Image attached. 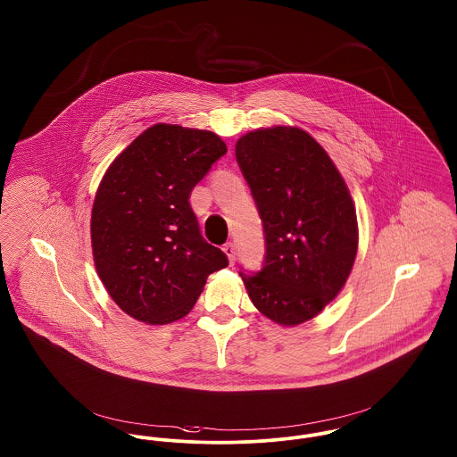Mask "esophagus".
<instances>
[{"label": "esophagus", "instance_id": "esophagus-1", "mask_svg": "<svg viewBox=\"0 0 457 457\" xmlns=\"http://www.w3.org/2000/svg\"><path fill=\"white\" fill-rule=\"evenodd\" d=\"M223 253L227 254V258H228V262H230V265L236 262V245H234V243H227L225 245H223Z\"/></svg>", "mask_w": 457, "mask_h": 457}]
</instances>
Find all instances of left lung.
Wrapping results in <instances>:
<instances>
[{"mask_svg": "<svg viewBox=\"0 0 457 457\" xmlns=\"http://www.w3.org/2000/svg\"><path fill=\"white\" fill-rule=\"evenodd\" d=\"M265 234L256 274L239 272L253 304L280 326L313 319L352 272L359 234L348 187L300 128L254 129L236 144Z\"/></svg>", "mask_w": 457, "mask_h": 457, "instance_id": "obj_1", "label": "left lung"}]
</instances>
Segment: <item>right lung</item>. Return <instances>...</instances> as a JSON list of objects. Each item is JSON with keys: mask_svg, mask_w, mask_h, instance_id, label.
I'll return each instance as SVG.
<instances>
[{"mask_svg": "<svg viewBox=\"0 0 457 457\" xmlns=\"http://www.w3.org/2000/svg\"><path fill=\"white\" fill-rule=\"evenodd\" d=\"M225 153L213 131L161 122L105 171L93 203V260L111 298L133 319L153 326L182 319L208 275L228 265L201 236L188 203Z\"/></svg>", "mask_w": 457, "mask_h": 457, "instance_id": "1", "label": "right lung"}]
</instances>
